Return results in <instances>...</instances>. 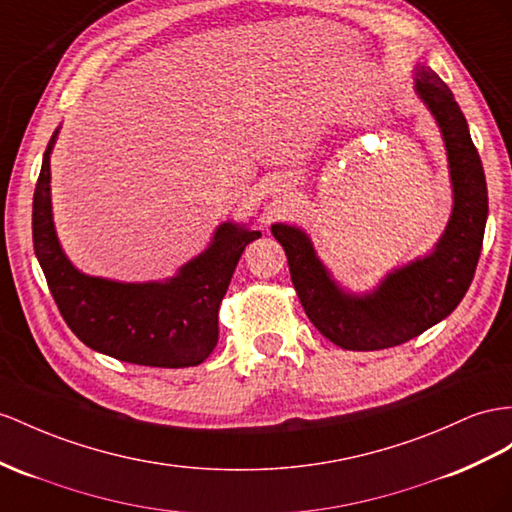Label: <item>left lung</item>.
<instances>
[{"instance_id":"1","label":"left lung","mask_w":512,"mask_h":512,"mask_svg":"<svg viewBox=\"0 0 512 512\" xmlns=\"http://www.w3.org/2000/svg\"><path fill=\"white\" fill-rule=\"evenodd\" d=\"M415 90L441 129L454 192L450 222L430 255L389 272L376 290L357 296L335 283L303 229L272 225L307 318L344 350L400 346L448 318L469 290L480 259L489 194L467 121L452 90L424 64L415 67Z\"/></svg>"}]
</instances>
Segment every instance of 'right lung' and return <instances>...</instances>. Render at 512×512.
<instances>
[{"label":"right lung","mask_w":512,"mask_h":512,"mask_svg":"<svg viewBox=\"0 0 512 512\" xmlns=\"http://www.w3.org/2000/svg\"><path fill=\"white\" fill-rule=\"evenodd\" d=\"M43 155L32 205V240L49 292L82 342L119 361L151 368H190L218 344V309L246 244L259 231L222 222L205 251L164 283H121L88 277L62 253L51 216L49 155Z\"/></svg>","instance_id":"right-lung-1"}]
</instances>
